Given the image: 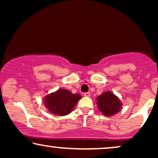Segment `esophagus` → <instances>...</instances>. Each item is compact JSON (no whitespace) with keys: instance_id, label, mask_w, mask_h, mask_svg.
Here are the masks:
<instances>
[{"instance_id":"obj_1","label":"esophagus","mask_w":158,"mask_h":158,"mask_svg":"<svg viewBox=\"0 0 158 158\" xmlns=\"http://www.w3.org/2000/svg\"><path fill=\"white\" fill-rule=\"evenodd\" d=\"M83 95H84V96H85V97H89L90 96V94L89 92H87V93H85Z\"/></svg>"}]
</instances>
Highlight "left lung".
<instances>
[{
	"label": "left lung",
	"instance_id": "left-lung-1",
	"mask_svg": "<svg viewBox=\"0 0 158 158\" xmlns=\"http://www.w3.org/2000/svg\"><path fill=\"white\" fill-rule=\"evenodd\" d=\"M98 108L106 116H111L118 113L122 108L119 99L111 92H105L96 98Z\"/></svg>",
	"mask_w": 158,
	"mask_h": 158
}]
</instances>
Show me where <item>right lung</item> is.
I'll use <instances>...</instances> for the list:
<instances>
[{"label":"right lung","instance_id":"add662e5","mask_svg":"<svg viewBox=\"0 0 158 158\" xmlns=\"http://www.w3.org/2000/svg\"><path fill=\"white\" fill-rule=\"evenodd\" d=\"M82 96L67 89H59L44 98V105L50 113L58 116L68 115L73 111Z\"/></svg>","mask_w":158,"mask_h":158}]
</instances>
